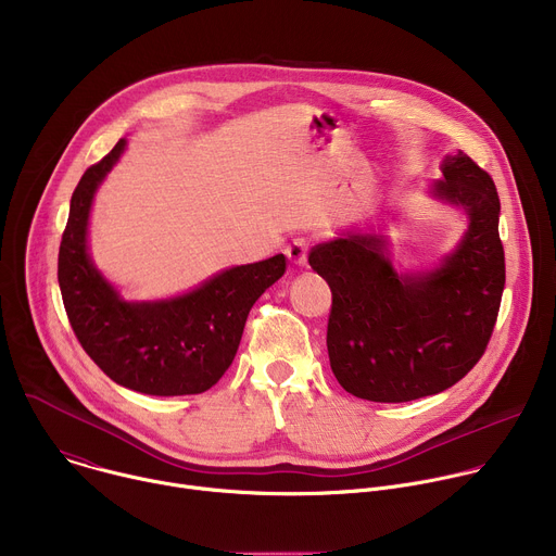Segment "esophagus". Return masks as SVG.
Returning a JSON list of instances; mask_svg holds the SVG:
<instances>
[{"instance_id":"1","label":"esophagus","mask_w":556,"mask_h":556,"mask_svg":"<svg viewBox=\"0 0 556 556\" xmlns=\"http://www.w3.org/2000/svg\"><path fill=\"white\" fill-rule=\"evenodd\" d=\"M307 251H309L307 237H294V240L283 249L286 257L296 266H303L307 262Z\"/></svg>"}]
</instances>
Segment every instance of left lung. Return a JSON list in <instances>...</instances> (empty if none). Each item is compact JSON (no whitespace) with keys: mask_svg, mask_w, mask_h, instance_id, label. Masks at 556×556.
Returning a JSON list of instances; mask_svg holds the SVG:
<instances>
[{"mask_svg":"<svg viewBox=\"0 0 556 556\" xmlns=\"http://www.w3.org/2000/svg\"><path fill=\"white\" fill-rule=\"evenodd\" d=\"M440 169L429 193L462 208L468 228L438 268L399 273L378 232H348L309 251L312 270L332 290L330 365L356 399L409 403L440 393L491 341L506 283L500 195L464 151Z\"/></svg>","mask_w":556,"mask_h":556,"instance_id":"obj_1","label":"left lung"}]
</instances>
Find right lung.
Wrapping results in <instances>:
<instances>
[{"label":"right lung","mask_w":556,"mask_h":556,"mask_svg":"<svg viewBox=\"0 0 556 556\" xmlns=\"http://www.w3.org/2000/svg\"><path fill=\"white\" fill-rule=\"evenodd\" d=\"M121 138L78 180L59 247V288L88 356L118 384L149 395L211 389L230 367L253 303L286 273V257L235 266L163 301H125L88 253L94 193L118 163Z\"/></svg>","instance_id":"add662e5"}]
</instances>
